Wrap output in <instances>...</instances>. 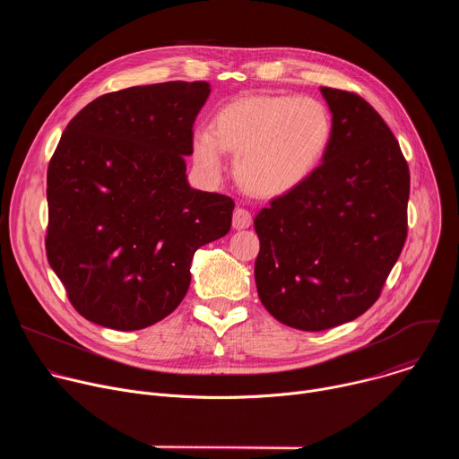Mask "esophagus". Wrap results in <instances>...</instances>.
<instances>
[{
  "label": "esophagus",
  "mask_w": 459,
  "mask_h": 459,
  "mask_svg": "<svg viewBox=\"0 0 459 459\" xmlns=\"http://www.w3.org/2000/svg\"><path fill=\"white\" fill-rule=\"evenodd\" d=\"M250 223H252L250 212H248L247 209H239V207H238V209L234 211V214H232V227H234L236 230H241V229H248Z\"/></svg>",
  "instance_id": "1"
}]
</instances>
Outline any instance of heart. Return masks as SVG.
Here are the masks:
<instances>
[{"mask_svg": "<svg viewBox=\"0 0 459 459\" xmlns=\"http://www.w3.org/2000/svg\"><path fill=\"white\" fill-rule=\"evenodd\" d=\"M333 138V114L316 98L241 96L216 110L211 130H194L190 154L204 178L216 181L227 165L225 151L236 152L239 183L259 198H280L317 170Z\"/></svg>", "mask_w": 459, "mask_h": 459, "instance_id": "heart-1", "label": "heart"}]
</instances>
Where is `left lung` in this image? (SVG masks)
<instances>
[{
  "mask_svg": "<svg viewBox=\"0 0 459 459\" xmlns=\"http://www.w3.org/2000/svg\"><path fill=\"white\" fill-rule=\"evenodd\" d=\"M334 138L317 170L254 218L257 296L281 323L326 331L379 298L407 238L409 165L358 94L319 89Z\"/></svg>",
  "mask_w": 459,
  "mask_h": 459,
  "instance_id": "left-lung-1",
  "label": "left lung"
}]
</instances>
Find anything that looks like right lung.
Segmentation results:
<instances>
[{
    "mask_svg": "<svg viewBox=\"0 0 459 459\" xmlns=\"http://www.w3.org/2000/svg\"><path fill=\"white\" fill-rule=\"evenodd\" d=\"M207 82H167L96 98L65 128L47 172V257L74 308L140 331L185 298L200 247L230 230L229 195L186 179Z\"/></svg>",
    "mask_w": 459,
    "mask_h": 459,
    "instance_id": "add662e5",
    "label": "right lung"
}]
</instances>
